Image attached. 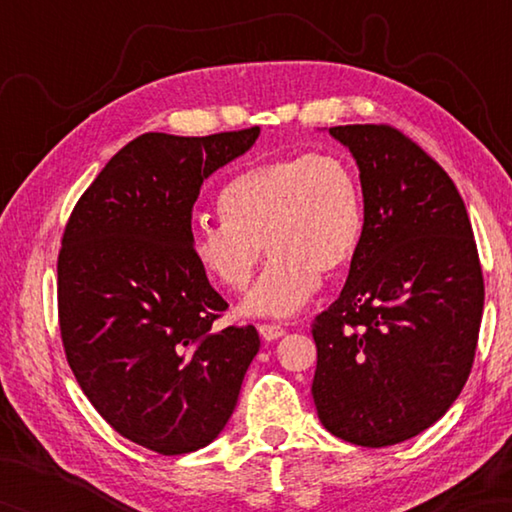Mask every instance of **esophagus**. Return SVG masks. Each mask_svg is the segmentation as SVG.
I'll list each match as a JSON object with an SVG mask.
<instances>
[{
  "label": "esophagus",
  "instance_id": "1",
  "mask_svg": "<svg viewBox=\"0 0 512 512\" xmlns=\"http://www.w3.org/2000/svg\"><path fill=\"white\" fill-rule=\"evenodd\" d=\"M257 330H259V334L264 336L266 341H277V339H281V336L286 334V330L281 328V325H277V323H259Z\"/></svg>",
  "mask_w": 512,
  "mask_h": 512
}]
</instances>
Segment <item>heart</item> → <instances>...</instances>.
<instances>
[{
    "mask_svg": "<svg viewBox=\"0 0 512 512\" xmlns=\"http://www.w3.org/2000/svg\"><path fill=\"white\" fill-rule=\"evenodd\" d=\"M220 220L195 222L191 253L213 284L242 290L266 248L270 262L244 299L250 314L297 312L319 275L350 268L365 233L356 169L339 154L277 156L244 169L220 193Z\"/></svg>",
    "mask_w": 512,
    "mask_h": 512,
    "instance_id": "heart-1",
    "label": "heart"
}]
</instances>
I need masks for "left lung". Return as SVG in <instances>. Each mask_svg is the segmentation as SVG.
Returning <instances> with one entry per match:
<instances>
[{
  "label": "left lung",
  "mask_w": 512,
  "mask_h": 512,
  "mask_svg": "<svg viewBox=\"0 0 512 512\" xmlns=\"http://www.w3.org/2000/svg\"><path fill=\"white\" fill-rule=\"evenodd\" d=\"M361 169L365 233L341 297L312 321V398L332 436L389 447L440 420L471 374L484 277L462 195L387 123L330 127Z\"/></svg>",
  "instance_id": "1"
}]
</instances>
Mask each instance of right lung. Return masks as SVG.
Masks as SVG:
<instances>
[{
  "mask_svg": "<svg viewBox=\"0 0 512 512\" xmlns=\"http://www.w3.org/2000/svg\"><path fill=\"white\" fill-rule=\"evenodd\" d=\"M257 136L259 127L138 136L65 224L57 262L65 358L105 422L160 455L217 438L259 350L253 325L217 330L228 303L191 253L204 178Z\"/></svg>",
  "mask_w": 512,
  "mask_h": 512,
  "instance_id": "1",
  "label": "right lung"
}]
</instances>
